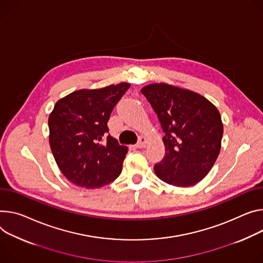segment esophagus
<instances>
[{
  "label": "esophagus",
  "instance_id": "34e87169",
  "mask_svg": "<svg viewBox=\"0 0 263 263\" xmlns=\"http://www.w3.org/2000/svg\"><path fill=\"white\" fill-rule=\"evenodd\" d=\"M147 142H148V139L146 137H144V136H141V137H139L138 142L135 145V148H137V149L145 148L146 145H147Z\"/></svg>",
  "mask_w": 263,
  "mask_h": 263
}]
</instances>
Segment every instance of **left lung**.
Wrapping results in <instances>:
<instances>
[{
	"mask_svg": "<svg viewBox=\"0 0 263 263\" xmlns=\"http://www.w3.org/2000/svg\"><path fill=\"white\" fill-rule=\"evenodd\" d=\"M140 92L164 133L165 154L154 165L156 176L175 186L196 184L220 152L223 125L218 109L196 92L164 83L148 85Z\"/></svg>",
	"mask_w": 263,
	"mask_h": 263,
	"instance_id": "8db88e82",
	"label": "left lung"
}]
</instances>
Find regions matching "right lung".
I'll list each match as a JSON object with an SVG mask.
<instances>
[{"label":"right lung","mask_w":263,"mask_h":263,"mask_svg":"<svg viewBox=\"0 0 263 263\" xmlns=\"http://www.w3.org/2000/svg\"><path fill=\"white\" fill-rule=\"evenodd\" d=\"M130 84L82 89L54 105L49 115V142L58 166L72 183L104 186L123 169L128 148L118 144L107 126L110 114Z\"/></svg>","instance_id":"1"}]
</instances>
